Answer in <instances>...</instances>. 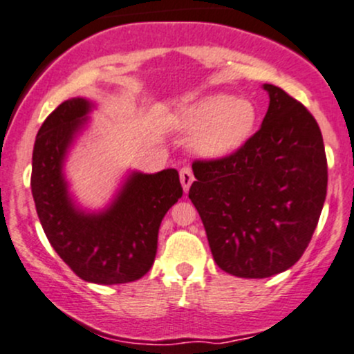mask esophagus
<instances>
[{
	"instance_id": "obj_1",
	"label": "esophagus",
	"mask_w": 354,
	"mask_h": 354,
	"mask_svg": "<svg viewBox=\"0 0 354 354\" xmlns=\"http://www.w3.org/2000/svg\"><path fill=\"white\" fill-rule=\"evenodd\" d=\"M192 182H194L192 169H190V167H182L180 169V184H182V187H184L185 192H187Z\"/></svg>"
}]
</instances>
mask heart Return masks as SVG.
Returning a JSON list of instances; mask_svg holds the SVG:
<instances>
[{"instance_id":"1","label":"heart","mask_w":354,"mask_h":354,"mask_svg":"<svg viewBox=\"0 0 354 354\" xmlns=\"http://www.w3.org/2000/svg\"><path fill=\"white\" fill-rule=\"evenodd\" d=\"M177 125L194 133L192 147L202 157L224 158L236 153L251 138L257 109L248 98L209 95L185 105L177 113Z\"/></svg>"}]
</instances>
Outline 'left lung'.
<instances>
[{
    "label": "left lung",
    "instance_id": "obj_1",
    "mask_svg": "<svg viewBox=\"0 0 354 354\" xmlns=\"http://www.w3.org/2000/svg\"><path fill=\"white\" fill-rule=\"evenodd\" d=\"M269 109L244 147L224 158H197L189 198L214 261L237 277L261 279L301 259L328 187L323 135L311 112L276 85Z\"/></svg>",
    "mask_w": 354,
    "mask_h": 354
}]
</instances>
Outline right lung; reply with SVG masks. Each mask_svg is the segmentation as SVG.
<instances>
[{
	"label": "right lung",
	"instance_id": "right-lung-1",
	"mask_svg": "<svg viewBox=\"0 0 354 354\" xmlns=\"http://www.w3.org/2000/svg\"><path fill=\"white\" fill-rule=\"evenodd\" d=\"M88 110L86 100L70 98L39 127L31 194L50 244L78 277L95 284L132 283L152 268L160 222L184 190L176 169L133 174L106 212L88 216L75 209L62 162Z\"/></svg>",
	"mask_w": 354,
	"mask_h": 354
}]
</instances>
